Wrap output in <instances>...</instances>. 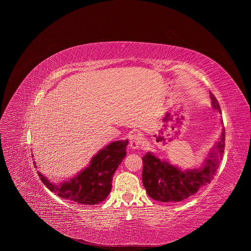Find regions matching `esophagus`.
I'll return each instance as SVG.
<instances>
[{
    "label": "esophagus",
    "mask_w": 251,
    "mask_h": 251,
    "mask_svg": "<svg viewBox=\"0 0 251 251\" xmlns=\"http://www.w3.org/2000/svg\"><path fill=\"white\" fill-rule=\"evenodd\" d=\"M142 144V138L138 134H134L130 137V147L132 149H139Z\"/></svg>",
    "instance_id": "esophagus-1"
}]
</instances>
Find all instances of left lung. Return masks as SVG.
Here are the masks:
<instances>
[{
	"label": "left lung",
	"instance_id": "8db88e82",
	"mask_svg": "<svg viewBox=\"0 0 251 251\" xmlns=\"http://www.w3.org/2000/svg\"><path fill=\"white\" fill-rule=\"evenodd\" d=\"M212 106L221 111L219 101L211 92ZM226 130L223 128L221 141L216 147V153H210L205 165L200 169L182 172L166 161H161L152 153H147L142 158L143 172L142 181L146 192L153 200L163 202L184 201L195 195L202 187L208 185L216 175L220 161L225 152Z\"/></svg>",
	"mask_w": 251,
	"mask_h": 251
}]
</instances>
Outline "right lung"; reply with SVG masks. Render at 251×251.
Returning <instances> with one entry per match:
<instances>
[{
    "label": "right lung",
    "instance_id": "add662e5",
    "mask_svg": "<svg viewBox=\"0 0 251 251\" xmlns=\"http://www.w3.org/2000/svg\"><path fill=\"white\" fill-rule=\"evenodd\" d=\"M127 145L128 140L111 143L99 151L90 165L69 182L53 185L38 172L39 176L50 191L63 200L85 205L97 204L110 194L113 175L127 154Z\"/></svg>",
    "mask_w": 251,
    "mask_h": 251
}]
</instances>
